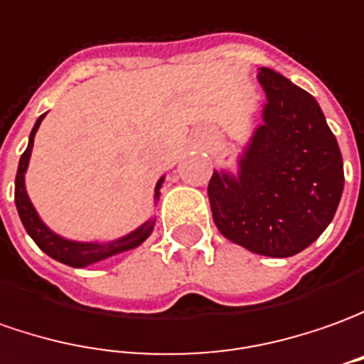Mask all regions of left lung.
Returning <instances> with one entry per match:
<instances>
[{"instance_id":"8db88e82","label":"left lung","mask_w":364,"mask_h":364,"mask_svg":"<svg viewBox=\"0 0 364 364\" xmlns=\"http://www.w3.org/2000/svg\"><path fill=\"white\" fill-rule=\"evenodd\" d=\"M267 101L237 157V171L215 169L213 221L223 237L267 257L301 253L333 221L345 171L338 143L317 99L285 75L261 68Z\"/></svg>"}]
</instances>
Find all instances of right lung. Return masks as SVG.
Masks as SVG:
<instances>
[{
  "label": "right lung",
  "mask_w": 364,
  "mask_h": 364,
  "mask_svg": "<svg viewBox=\"0 0 364 364\" xmlns=\"http://www.w3.org/2000/svg\"><path fill=\"white\" fill-rule=\"evenodd\" d=\"M46 117V113L36 121L33 129L29 133V143H27V149L23 151L21 159H19V165H17V175H16V207L17 213H19V219L26 227L27 235L36 241V245L43 251L46 255H49L51 259H55L59 263L69 267H89L93 263H99V261H105L113 255L125 253V251H131V249H137L151 233H153V227H155V221L157 217H151L145 223L139 225L137 229H133L131 233L123 235L119 239H113V241H73V239H65L61 237L55 231H51L43 219L39 217V213L36 211L33 203L29 199L26 189V171L27 165H29V159H31V149H33V139H36V133L41 125V121ZM163 181H165V175L157 181L155 185V193H153V199L155 203L159 201V195H161Z\"/></svg>",
  "instance_id": "obj_1"
}]
</instances>
